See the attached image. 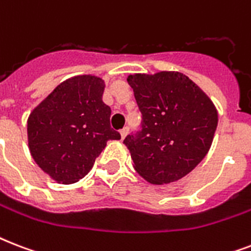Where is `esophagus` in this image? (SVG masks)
Segmentation results:
<instances>
[{
  "mask_svg": "<svg viewBox=\"0 0 251 251\" xmlns=\"http://www.w3.org/2000/svg\"><path fill=\"white\" fill-rule=\"evenodd\" d=\"M120 134H121V138H122V139H125L126 135L129 134V127H124V129H122L121 131H120Z\"/></svg>",
  "mask_w": 251,
  "mask_h": 251,
  "instance_id": "esophagus-1",
  "label": "esophagus"
}]
</instances>
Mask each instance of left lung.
I'll return each instance as SVG.
<instances>
[{
	"label": "left lung",
	"mask_w": 251,
	"mask_h": 251,
	"mask_svg": "<svg viewBox=\"0 0 251 251\" xmlns=\"http://www.w3.org/2000/svg\"><path fill=\"white\" fill-rule=\"evenodd\" d=\"M127 83L143 120L141 131L124 141L134 169L152 185L182 178L212 145L216 106L182 73L131 74Z\"/></svg>",
	"instance_id": "left-lung-1"
}]
</instances>
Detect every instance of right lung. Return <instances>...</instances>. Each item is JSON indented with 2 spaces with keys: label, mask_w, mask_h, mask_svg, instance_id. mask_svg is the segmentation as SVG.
<instances>
[{
  "label": "right lung",
  "mask_w": 251,
  "mask_h": 251,
  "mask_svg": "<svg viewBox=\"0 0 251 251\" xmlns=\"http://www.w3.org/2000/svg\"><path fill=\"white\" fill-rule=\"evenodd\" d=\"M104 88V80L96 75L73 76L29 113L31 156L56 182H78L92 169L106 142L121 139L110 127L112 110L102 102Z\"/></svg>",
  "instance_id": "1"
}]
</instances>
